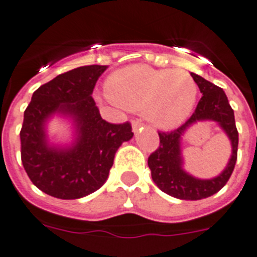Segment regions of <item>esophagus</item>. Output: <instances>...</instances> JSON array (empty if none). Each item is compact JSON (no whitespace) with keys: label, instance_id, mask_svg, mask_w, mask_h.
I'll return each instance as SVG.
<instances>
[{"label":"esophagus","instance_id":"1","mask_svg":"<svg viewBox=\"0 0 257 257\" xmlns=\"http://www.w3.org/2000/svg\"><path fill=\"white\" fill-rule=\"evenodd\" d=\"M140 128H143V123L140 120H133V131L134 133H138Z\"/></svg>","mask_w":257,"mask_h":257}]
</instances>
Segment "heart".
<instances>
[{
  "label": "heart",
  "mask_w": 257,
  "mask_h": 257,
  "mask_svg": "<svg viewBox=\"0 0 257 257\" xmlns=\"http://www.w3.org/2000/svg\"><path fill=\"white\" fill-rule=\"evenodd\" d=\"M107 97L131 111H143L153 126L172 130L190 117L197 85L185 70L133 65L113 72L105 83Z\"/></svg>",
  "instance_id": "heart-1"
}]
</instances>
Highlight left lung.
I'll use <instances>...</instances> for the list:
<instances>
[{"label":"left lung","mask_w":257,"mask_h":257,"mask_svg":"<svg viewBox=\"0 0 257 257\" xmlns=\"http://www.w3.org/2000/svg\"><path fill=\"white\" fill-rule=\"evenodd\" d=\"M195 83L203 93L194 114L186 123L170 133H159L160 147L148 157L152 179L165 194L182 200H200L218 192L229 181L236 162L238 131L234 110L222 88L191 72ZM213 120L219 123L232 143V156L221 175L210 180H200L188 175L183 169L181 138L197 121Z\"/></svg>","instance_id":"obj_1"}]
</instances>
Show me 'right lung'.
Listing matches in <instances>:
<instances>
[{"mask_svg":"<svg viewBox=\"0 0 257 257\" xmlns=\"http://www.w3.org/2000/svg\"><path fill=\"white\" fill-rule=\"evenodd\" d=\"M106 66L76 67L36 89L24 111L22 162L35 186L57 199H80L106 182L114 156L134 137L128 122L109 123L100 115L92 92ZM58 113L74 126V140L50 144L46 123Z\"/></svg>","mask_w":257,"mask_h":257,"instance_id":"add662e5","label":"right lung"}]
</instances>
